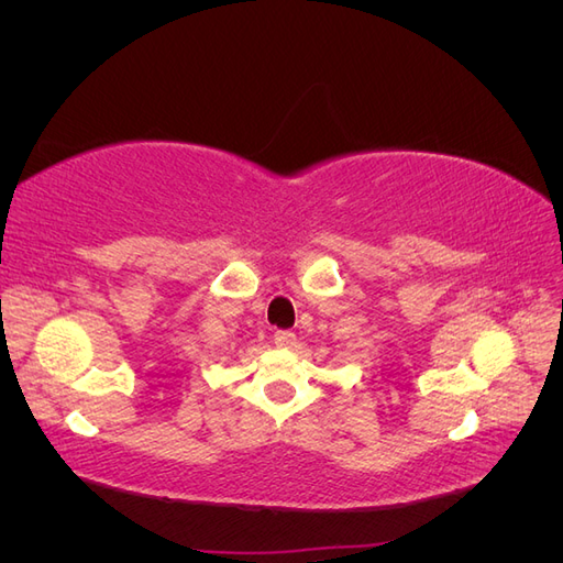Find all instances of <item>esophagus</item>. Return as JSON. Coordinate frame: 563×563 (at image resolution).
<instances>
[{
    "label": "esophagus",
    "instance_id": "1",
    "mask_svg": "<svg viewBox=\"0 0 563 563\" xmlns=\"http://www.w3.org/2000/svg\"><path fill=\"white\" fill-rule=\"evenodd\" d=\"M272 343L277 347H294L296 345V333L294 331H277L272 335Z\"/></svg>",
    "mask_w": 563,
    "mask_h": 563
}]
</instances>
